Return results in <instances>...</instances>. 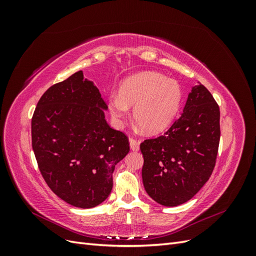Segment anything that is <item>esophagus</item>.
<instances>
[{
    "instance_id": "1",
    "label": "esophagus",
    "mask_w": 256,
    "mask_h": 256,
    "mask_svg": "<svg viewBox=\"0 0 256 256\" xmlns=\"http://www.w3.org/2000/svg\"><path fill=\"white\" fill-rule=\"evenodd\" d=\"M129 144H130V148H131V150L138 152V150H140V143H138L136 140H134V138H131L130 140H129Z\"/></svg>"
}]
</instances>
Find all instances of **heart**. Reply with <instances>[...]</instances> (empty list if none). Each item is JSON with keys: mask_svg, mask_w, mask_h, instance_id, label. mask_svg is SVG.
Returning a JSON list of instances; mask_svg holds the SVG:
<instances>
[{"mask_svg": "<svg viewBox=\"0 0 256 256\" xmlns=\"http://www.w3.org/2000/svg\"><path fill=\"white\" fill-rule=\"evenodd\" d=\"M182 92L177 81L154 72H138L120 83L118 94L109 97V110L118 126L134 106L136 122L146 134H160L180 111Z\"/></svg>", "mask_w": 256, "mask_h": 256, "instance_id": "heart-1", "label": "heart"}]
</instances>
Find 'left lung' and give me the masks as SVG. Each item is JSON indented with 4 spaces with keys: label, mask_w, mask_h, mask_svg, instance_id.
Masks as SVG:
<instances>
[{
    "label": "left lung",
    "mask_w": 256,
    "mask_h": 256,
    "mask_svg": "<svg viewBox=\"0 0 256 256\" xmlns=\"http://www.w3.org/2000/svg\"><path fill=\"white\" fill-rule=\"evenodd\" d=\"M219 141V106L200 83L191 88L180 118L166 132L140 145L147 194L168 207L192 198L214 171Z\"/></svg>",
    "instance_id": "obj_1"
}]
</instances>
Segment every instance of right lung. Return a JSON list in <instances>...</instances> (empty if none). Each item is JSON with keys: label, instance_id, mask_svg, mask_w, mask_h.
<instances>
[{"label": "right lung", "instance_id": "right-lung-1", "mask_svg": "<svg viewBox=\"0 0 256 256\" xmlns=\"http://www.w3.org/2000/svg\"><path fill=\"white\" fill-rule=\"evenodd\" d=\"M108 106L82 70L52 85L32 118V146L44 182L66 203L92 208L109 196L128 138L106 120Z\"/></svg>", "mask_w": 256, "mask_h": 256}]
</instances>
